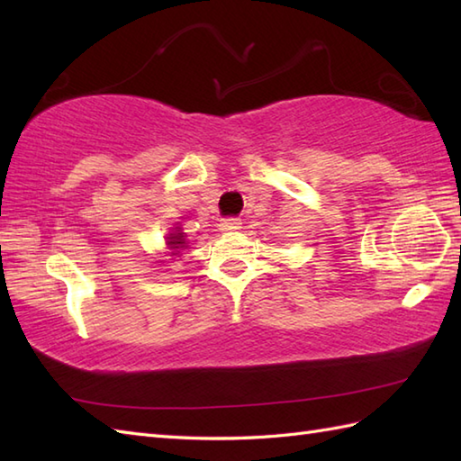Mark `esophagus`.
<instances>
[{"label": "esophagus", "instance_id": "34e87169", "mask_svg": "<svg viewBox=\"0 0 461 461\" xmlns=\"http://www.w3.org/2000/svg\"><path fill=\"white\" fill-rule=\"evenodd\" d=\"M220 230L225 233H236L241 230V220L238 218H228L220 223Z\"/></svg>", "mask_w": 461, "mask_h": 461}]
</instances>
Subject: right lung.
Wrapping results in <instances>:
<instances>
[{"label": "right lung", "instance_id": "add662e5", "mask_svg": "<svg viewBox=\"0 0 461 461\" xmlns=\"http://www.w3.org/2000/svg\"><path fill=\"white\" fill-rule=\"evenodd\" d=\"M188 248V241H185V233L182 231L180 225H176V228H172L170 233H166V256H170L172 261H176L178 258H182V251ZM156 263H166L164 259L156 261Z\"/></svg>", "mask_w": 461, "mask_h": 461}]
</instances>
